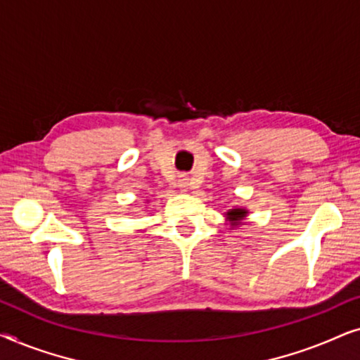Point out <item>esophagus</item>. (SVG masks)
<instances>
[{"label": "esophagus", "mask_w": 360, "mask_h": 360, "mask_svg": "<svg viewBox=\"0 0 360 360\" xmlns=\"http://www.w3.org/2000/svg\"><path fill=\"white\" fill-rule=\"evenodd\" d=\"M188 185H190V179L186 175H181L180 180H179V186L181 188V191H186L188 190Z\"/></svg>", "instance_id": "obj_1"}]
</instances>
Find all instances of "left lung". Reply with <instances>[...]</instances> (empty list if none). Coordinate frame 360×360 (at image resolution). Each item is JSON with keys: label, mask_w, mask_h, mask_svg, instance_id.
<instances>
[{"label": "left lung", "mask_w": 360, "mask_h": 360, "mask_svg": "<svg viewBox=\"0 0 360 360\" xmlns=\"http://www.w3.org/2000/svg\"><path fill=\"white\" fill-rule=\"evenodd\" d=\"M245 216H248V210L245 208H233L226 213V219L229 221V224L233 226V228H236V226L240 224V221H243Z\"/></svg>", "instance_id": "1"}]
</instances>
